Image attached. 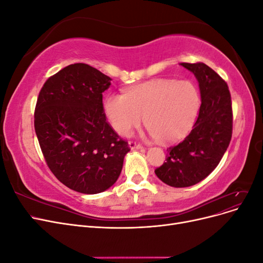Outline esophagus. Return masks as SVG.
I'll use <instances>...</instances> for the list:
<instances>
[{"instance_id":"34e87169","label":"esophagus","mask_w":263,"mask_h":263,"mask_svg":"<svg viewBox=\"0 0 263 263\" xmlns=\"http://www.w3.org/2000/svg\"><path fill=\"white\" fill-rule=\"evenodd\" d=\"M128 147H129L132 150H139V149L144 148L141 145L136 144V142H134V141H129V142H128Z\"/></svg>"}]
</instances>
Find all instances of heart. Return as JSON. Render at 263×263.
Masks as SVG:
<instances>
[{
    "label": "heart",
    "mask_w": 263,
    "mask_h": 263,
    "mask_svg": "<svg viewBox=\"0 0 263 263\" xmlns=\"http://www.w3.org/2000/svg\"><path fill=\"white\" fill-rule=\"evenodd\" d=\"M200 103V94L192 82L156 79L130 87L125 95L108 94L103 108L110 126L122 136H129L144 117L149 136L168 142L190 130Z\"/></svg>",
    "instance_id": "1"
}]
</instances>
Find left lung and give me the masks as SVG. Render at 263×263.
<instances>
[{
    "label": "left lung",
    "instance_id": "1",
    "mask_svg": "<svg viewBox=\"0 0 263 263\" xmlns=\"http://www.w3.org/2000/svg\"><path fill=\"white\" fill-rule=\"evenodd\" d=\"M198 82L201 106L193 129L166 149V162L156 176L173 187H187L213 172L226 153L233 134L232 99L227 83L205 63L181 62Z\"/></svg>",
    "mask_w": 263,
    "mask_h": 263
}]
</instances>
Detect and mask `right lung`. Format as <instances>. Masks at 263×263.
Instances as JSON below:
<instances>
[{"instance_id": "obj_1", "label": "right lung", "mask_w": 263, "mask_h": 263, "mask_svg": "<svg viewBox=\"0 0 263 263\" xmlns=\"http://www.w3.org/2000/svg\"><path fill=\"white\" fill-rule=\"evenodd\" d=\"M109 77L74 63L50 77L39 92L35 132L45 160L61 183L83 194L104 192L117 181L130 150L106 122L103 92Z\"/></svg>"}]
</instances>
